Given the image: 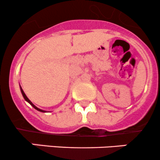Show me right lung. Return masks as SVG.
Wrapping results in <instances>:
<instances>
[{"label":"right lung","instance_id":"add662e5","mask_svg":"<svg viewBox=\"0 0 160 160\" xmlns=\"http://www.w3.org/2000/svg\"><path fill=\"white\" fill-rule=\"evenodd\" d=\"M21 92H22V94L23 97H24V99H26V100L27 101V102H28V103H29V104H30V105H32V107H34V108H35V109H36V110H39V111H40V112H46V111H44V110H40V109L37 108V107H36V106H35V105H34V104H33V103H32V102H31V101H30V100H29V99H28V97H27V96H26V94H25V92H23L22 88H21Z\"/></svg>","mask_w":160,"mask_h":160}]
</instances>
